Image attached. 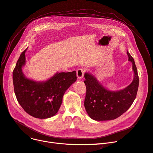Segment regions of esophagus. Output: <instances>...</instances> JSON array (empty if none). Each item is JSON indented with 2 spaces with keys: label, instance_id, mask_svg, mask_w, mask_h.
<instances>
[{
  "label": "esophagus",
  "instance_id": "obj_1",
  "mask_svg": "<svg viewBox=\"0 0 153 153\" xmlns=\"http://www.w3.org/2000/svg\"><path fill=\"white\" fill-rule=\"evenodd\" d=\"M84 75V69L83 68H79L77 71V77L79 79H81L83 78Z\"/></svg>",
  "mask_w": 153,
  "mask_h": 153
}]
</instances>
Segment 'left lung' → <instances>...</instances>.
Returning <instances> with one entry per match:
<instances>
[{
	"mask_svg": "<svg viewBox=\"0 0 153 153\" xmlns=\"http://www.w3.org/2000/svg\"><path fill=\"white\" fill-rule=\"evenodd\" d=\"M128 61L132 64L134 77L132 82L123 89L111 91L99 82L91 73L84 74L86 86L84 107L89 116L97 121L113 120L127 111L136 99L139 86L137 71L128 51Z\"/></svg>",
	"mask_w": 153,
	"mask_h": 153,
	"instance_id": "8db88e82",
	"label": "left lung"
}]
</instances>
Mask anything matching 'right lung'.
<instances>
[{
    "mask_svg": "<svg viewBox=\"0 0 153 153\" xmlns=\"http://www.w3.org/2000/svg\"><path fill=\"white\" fill-rule=\"evenodd\" d=\"M27 49L21 53L13 71L16 96L21 107L31 116L39 119L53 117L61 107L65 92L76 81V71L57 72L44 81L28 78L22 71Z\"/></svg>",
    "mask_w": 153,
    "mask_h": 153,
    "instance_id": "obj_1",
    "label": "right lung"
}]
</instances>
